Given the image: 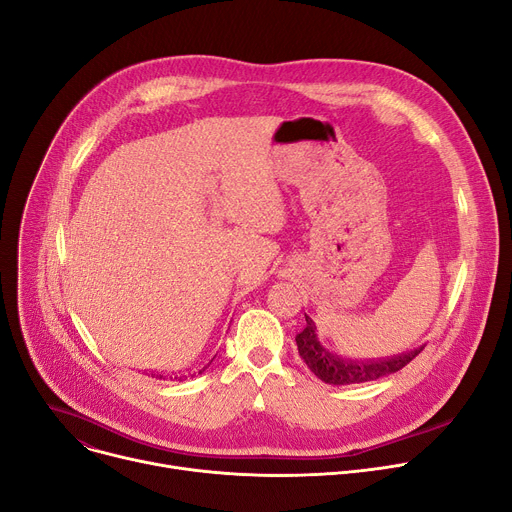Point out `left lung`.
Wrapping results in <instances>:
<instances>
[{"mask_svg":"<svg viewBox=\"0 0 512 512\" xmlns=\"http://www.w3.org/2000/svg\"><path fill=\"white\" fill-rule=\"evenodd\" d=\"M299 357L309 367V371L330 385H350V383H365L385 375L404 369L418 352L424 348H414L410 352H402L398 357L379 359V361H348L334 352H330L318 338L316 322L305 316V328L295 336Z\"/></svg>","mask_w":512,"mask_h":512,"instance_id":"obj_1","label":"left lung"}]
</instances>
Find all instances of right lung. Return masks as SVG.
Segmentation results:
<instances>
[{
    "mask_svg": "<svg viewBox=\"0 0 512 512\" xmlns=\"http://www.w3.org/2000/svg\"><path fill=\"white\" fill-rule=\"evenodd\" d=\"M213 359H215V357H213ZM211 363H213V361H209V365H211ZM209 365L201 367L199 371H194V373H188V375H168V377H166V375H155V373H153L151 377H155V379H164V381H166V379H170V381H182V379H186V377H194L196 373H199V375H201V373H203V371H205V369H207Z\"/></svg>",
    "mask_w": 512,
    "mask_h": 512,
    "instance_id": "obj_1",
    "label": "right lung"
}]
</instances>
